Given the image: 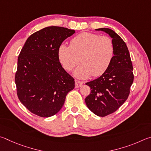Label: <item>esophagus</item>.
I'll list each match as a JSON object with an SVG mask.
<instances>
[{"label":"esophagus","instance_id":"34e87169","mask_svg":"<svg viewBox=\"0 0 151 151\" xmlns=\"http://www.w3.org/2000/svg\"><path fill=\"white\" fill-rule=\"evenodd\" d=\"M75 83H76V88H80V87H81L83 84L82 81H78V80H75Z\"/></svg>","mask_w":151,"mask_h":151}]
</instances>
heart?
<instances>
[{"label":"heart","mask_w":151,"mask_h":151,"mask_svg":"<svg viewBox=\"0 0 151 151\" xmlns=\"http://www.w3.org/2000/svg\"><path fill=\"white\" fill-rule=\"evenodd\" d=\"M114 50L109 37L82 32L71 39L70 46L60 45L58 53L60 62L66 70H72L80 60L81 63L74 70L73 75L84 79L91 75L93 77L103 75L111 63Z\"/></svg>","instance_id":"b5f03b06"}]
</instances>
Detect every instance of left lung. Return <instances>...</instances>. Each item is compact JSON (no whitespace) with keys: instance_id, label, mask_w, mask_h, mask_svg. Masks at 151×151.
Wrapping results in <instances>:
<instances>
[{"instance_id":"8db88e82","label":"left lung","mask_w":151,"mask_h":151,"mask_svg":"<svg viewBox=\"0 0 151 151\" xmlns=\"http://www.w3.org/2000/svg\"><path fill=\"white\" fill-rule=\"evenodd\" d=\"M107 33L114 46V55L109 68L98 78L86 83L91 92L85 99L89 109L99 117L115 112L127 99L133 82V65L127 46L111 29H96Z\"/></svg>"}]
</instances>
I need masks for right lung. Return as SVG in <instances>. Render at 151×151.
<instances>
[{
    "label": "right lung",
    "mask_w": 151,
    "mask_h": 151,
    "mask_svg": "<svg viewBox=\"0 0 151 151\" xmlns=\"http://www.w3.org/2000/svg\"><path fill=\"white\" fill-rule=\"evenodd\" d=\"M75 30L48 26L26 40L18 58L15 83L20 102L42 117L54 115L62 109L74 79L62 68L58 47Z\"/></svg>",
    "instance_id": "add662e5"
}]
</instances>
